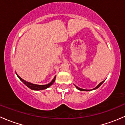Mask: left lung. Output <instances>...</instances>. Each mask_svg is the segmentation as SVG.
I'll return each instance as SVG.
<instances>
[{
	"label": "left lung",
	"instance_id": "left-lung-1",
	"mask_svg": "<svg viewBox=\"0 0 125 125\" xmlns=\"http://www.w3.org/2000/svg\"><path fill=\"white\" fill-rule=\"evenodd\" d=\"M103 82H104V81H103V82H100V83H99V85H97V86L96 87H95V88H94V89H97V88H99V87H100V85H102V83H103ZM75 87H76V88H77V89H79V90H80V91H89V90H87V89H82V88H79V87H77V86H75Z\"/></svg>",
	"mask_w": 125,
	"mask_h": 125
}]
</instances>
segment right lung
<instances>
[{
  "mask_svg": "<svg viewBox=\"0 0 125 125\" xmlns=\"http://www.w3.org/2000/svg\"><path fill=\"white\" fill-rule=\"evenodd\" d=\"M17 77H19V79H20V80H21V81L24 84H25V85H26V86L28 87L29 88H30L31 89H32V90H42V89H46V88H49L51 85H52V84L54 83V82H55V76L54 77V78L53 80H52V81L50 83L47 84V85H36V84H32L31 83H30V82H26L25 80H24L23 79H22V78L20 76H19L17 74Z\"/></svg>",
  "mask_w": 125,
  "mask_h": 125,
  "instance_id": "right-lung-1",
  "label": "right lung"
}]
</instances>
